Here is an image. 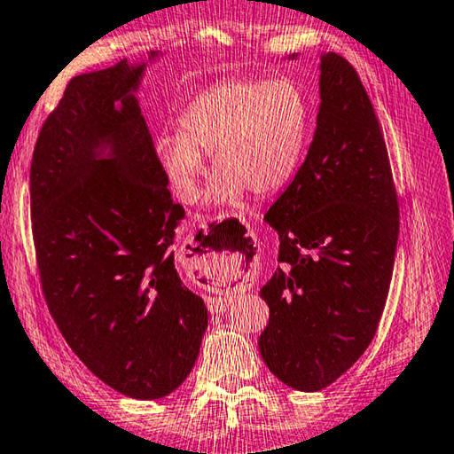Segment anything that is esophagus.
Returning a JSON list of instances; mask_svg holds the SVG:
<instances>
[{
	"instance_id": "obj_1",
	"label": "esophagus",
	"mask_w": 454,
	"mask_h": 454,
	"mask_svg": "<svg viewBox=\"0 0 454 454\" xmlns=\"http://www.w3.org/2000/svg\"><path fill=\"white\" fill-rule=\"evenodd\" d=\"M212 254V252H210ZM234 256V254H232ZM216 262H222L224 264L226 262V270H228V256L224 254V252H222V254H218V252H214V268H216ZM220 264V266H222ZM242 282H250L248 278H242ZM246 286V284H244ZM206 304H208V309H210V312H222V310H226V306L230 304V298L228 296H216V298H208V301H206Z\"/></svg>"
}]
</instances>
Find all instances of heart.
Returning <instances> with one entry per match:
<instances>
[{"mask_svg":"<svg viewBox=\"0 0 454 454\" xmlns=\"http://www.w3.org/2000/svg\"><path fill=\"white\" fill-rule=\"evenodd\" d=\"M180 134L156 140V160L174 196L200 198L212 156L214 204H240L246 192L268 196L294 176L310 129V106L290 80L238 78L220 82L180 114Z\"/></svg>","mask_w":454,"mask_h":454,"instance_id":"1","label":"heart"}]
</instances>
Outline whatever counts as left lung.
<instances>
[{
    "mask_svg": "<svg viewBox=\"0 0 454 454\" xmlns=\"http://www.w3.org/2000/svg\"><path fill=\"white\" fill-rule=\"evenodd\" d=\"M264 218L278 232L280 266L260 290L270 309L260 355L288 387L326 388L376 334L398 240L382 128L356 70L334 51L320 56L304 164Z\"/></svg>",
    "mask_w": 454,
    "mask_h": 454,
    "instance_id": "1",
    "label": "left lung"
}]
</instances>
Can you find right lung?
<instances>
[{"mask_svg":"<svg viewBox=\"0 0 454 454\" xmlns=\"http://www.w3.org/2000/svg\"><path fill=\"white\" fill-rule=\"evenodd\" d=\"M144 67L121 59L70 80L37 136L29 196L61 336L107 387L153 401L186 380L208 310L176 270L184 208L134 96Z\"/></svg>","mask_w":454,"mask_h":454,"instance_id":"1","label":"right lung"}]
</instances>
